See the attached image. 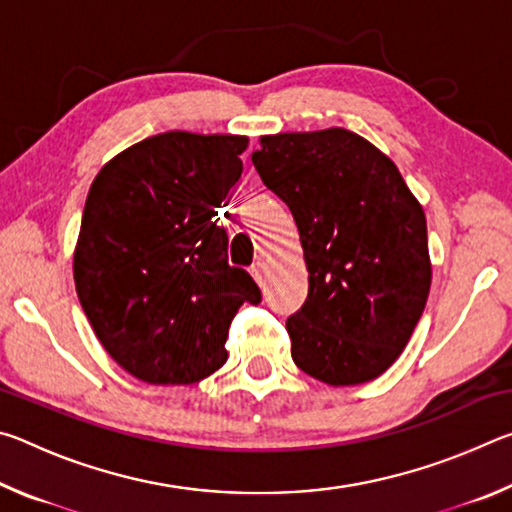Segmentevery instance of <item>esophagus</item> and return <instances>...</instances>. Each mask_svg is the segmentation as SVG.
Instances as JSON below:
<instances>
[{"label": "esophagus", "mask_w": 512, "mask_h": 512, "mask_svg": "<svg viewBox=\"0 0 512 512\" xmlns=\"http://www.w3.org/2000/svg\"><path fill=\"white\" fill-rule=\"evenodd\" d=\"M266 273H268V266H266V262H262V259H259L257 264L250 266V275H253L259 284H264Z\"/></svg>", "instance_id": "obj_1"}]
</instances>
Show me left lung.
I'll use <instances>...</instances> for the list:
<instances>
[{
  "label": "left lung",
  "mask_w": 512,
  "mask_h": 512,
  "mask_svg": "<svg viewBox=\"0 0 512 512\" xmlns=\"http://www.w3.org/2000/svg\"><path fill=\"white\" fill-rule=\"evenodd\" d=\"M253 164L289 205L309 296L289 316L296 366L329 386L379 377L409 343L431 287L427 219L395 162L345 128L259 140Z\"/></svg>",
  "instance_id": "left-lung-1"
}]
</instances>
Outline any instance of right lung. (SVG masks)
<instances>
[{"label": "right lung", "instance_id": "right-lung-1", "mask_svg": "<svg viewBox=\"0 0 512 512\" xmlns=\"http://www.w3.org/2000/svg\"><path fill=\"white\" fill-rule=\"evenodd\" d=\"M246 146L244 135L160 133L103 164L90 187L76 293L106 352L146 384L210 377L228 359L239 307L262 300L228 264V235L213 221Z\"/></svg>", "mask_w": 512, "mask_h": 512}]
</instances>
